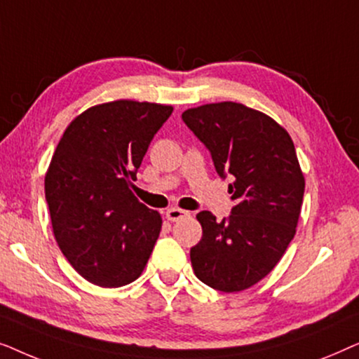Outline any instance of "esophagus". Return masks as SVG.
<instances>
[{
  "label": "esophagus",
  "instance_id": "obj_1",
  "mask_svg": "<svg viewBox=\"0 0 359 359\" xmlns=\"http://www.w3.org/2000/svg\"><path fill=\"white\" fill-rule=\"evenodd\" d=\"M186 215H189L188 210H183V209H178V208H171V209L166 210V219L171 220V222L183 219V217H186Z\"/></svg>",
  "mask_w": 359,
  "mask_h": 359
}]
</instances>
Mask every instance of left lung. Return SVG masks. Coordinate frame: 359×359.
<instances>
[{
  "label": "left lung",
  "instance_id": "1",
  "mask_svg": "<svg viewBox=\"0 0 359 359\" xmlns=\"http://www.w3.org/2000/svg\"><path fill=\"white\" fill-rule=\"evenodd\" d=\"M183 122L227 176L235 205L229 217L196 215L203 238L191 248L198 279L222 292L252 287L276 266L296 233L304 176L291 137L263 112L215 102L183 112Z\"/></svg>",
  "mask_w": 359,
  "mask_h": 359
}]
</instances>
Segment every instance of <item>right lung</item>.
<instances>
[{
  "mask_svg": "<svg viewBox=\"0 0 359 359\" xmlns=\"http://www.w3.org/2000/svg\"><path fill=\"white\" fill-rule=\"evenodd\" d=\"M171 112L155 102H106L78 116L58 142L46 175L53 233L72 266L96 286H126L149 262L161 217L132 189Z\"/></svg>",
  "mask_w": 359,
  "mask_h": 359,
  "instance_id": "obj_1",
  "label": "right lung"
}]
</instances>
